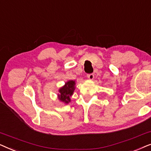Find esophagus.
I'll use <instances>...</instances> for the list:
<instances>
[{
    "label": "esophagus",
    "mask_w": 151,
    "mask_h": 151,
    "mask_svg": "<svg viewBox=\"0 0 151 151\" xmlns=\"http://www.w3.org/2000/svg\"><path fill=\"white\" fill-rule=\"evenodd\" d=\"M87 78H88V79H89L90 80H92L94 78V75H93V73L88 74V75H87Z\"/></svg>",
    "instance_id": "esophagus-1"
}]
</instances>
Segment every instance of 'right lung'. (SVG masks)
Segmentation results:
<instances>
[{"label": "right lung", "mask_w": 151, "mask_h": 151, "mask_svg": "<svg viewBox=\"0 0 151 151\" xmlns=\"http://www.w3.org/2000/svg\"><path fill=\"white\" fill-rule=\"evenodd\" d=\"M76 88V81L75 80H69L66 82L65 84L59 88L58 94V99L60 102L67 104L71 102V96L73 94Z\"/></svg>", "instance_id": "obj_1"}]
</instances>
